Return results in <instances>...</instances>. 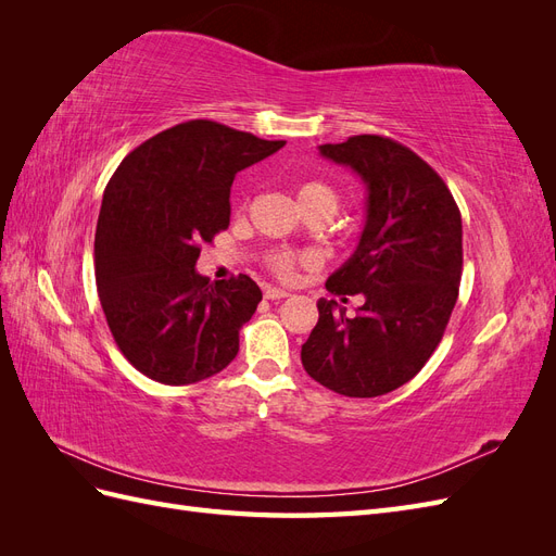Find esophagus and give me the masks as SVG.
Masks as SVG:
<instances>
[{
  "label": "esophagus",
  "instance_id": "34e87169",
  "mask_svg": "<svg viewBox=\"0 0 556 556\" xmlns=\"http://www.w3.org/2000/svg\"><path fill=\"white\" fill-rule=\"evenodd\" d=\"M264 296L271 299V301H278V299L290 296V292H288V290H280V288H266V290H264Z\"/></svg>",
  "mask_w": 556,
  "mask_h": 556
}]
</instances>
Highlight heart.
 Returning a JSON list of instances; mask_svg holds the SVG:
<instances>
[{
  "instance_id": "b5f03b06",
  "label": "heart",
  "mask_w": 556,
  "mask_h": 556,
  "mask_svg": "<svg viewBox=\"0 0 556 556\" xmlns=\"http://www.w3.org/2000/svg\"><path fill=\"white\" fill-rule=\"evenodd\" d=\"M296 201H299L301 208L325 206L329 211H336V206H339V194H336V190L325 180H304L296 188ZM266 264L276 276L294 278L296 266H299V257L294 255V252L278 250V252H271V255H268Z\"/></svg>"
}]
</instances>
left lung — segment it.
<instances>
[{
    "instance_id": "1",
    "label": "left lung",
    "mask_w": 556,
    "mask_h": 556,
    "mask_svg": "<svg viewBox=\"0 0 556 556\" xmlns=\"http://www.w3.org/2000/svg\"><path fill=\"white\" fill-rule=\"evenodd\" d=\"M319 153L366 182L359 245L327 280L343 304L345 294L364 304L348 317L319 299L301 364L336 394L371 399L413 380L443 339L462 282V213L443 178L394 139L359 134Z\"/></svg>"
}]
</instances>
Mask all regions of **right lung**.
Masks as SVG:
<instances>
[{
    "mask_svg": "<svg viewBox=\"0 0 556 556\" xmlns=\"http://www.w3.org/2000/svg\"><path fill=\"white\" fill-rule=\"evenodd\" d=\"M285 141L213 121L155 134L111 176L94 233V278L115 345L164 384L220 374L262 290L245 274L211 282L197 274L201 245L229 227L233 176Z\"/></svg>",
    "mask_w": 556,
    "mask_h": 556,
    "instance_id": "add662e5",
    "label": "right lung"
}]
</instances>
